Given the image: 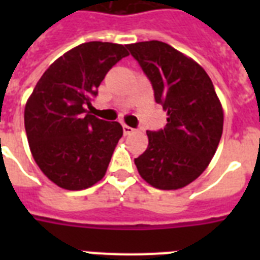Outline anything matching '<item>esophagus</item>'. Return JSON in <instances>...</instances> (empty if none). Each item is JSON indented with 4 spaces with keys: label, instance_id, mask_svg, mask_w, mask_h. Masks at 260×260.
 Returning a JSON list of instances; mask_svg holds the SVG:
<instances>
[{
    "label": "esophagus",
    "instance_id": "esophagus-1",
    "mask_svg": "<svg viewBox=\"0 0 260 260\" xmlns=\"http://www.w3.org/2000/svg\"><path fill=\"white\" fill-rule=\"evenodd\" d=\"M122 131H124V135H131L134 134V128L129 125H122Z\"/></svg>",
    "mask_w": 260,
    "mask_h": 260
}]
</instances>
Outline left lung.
<instances>
[{"instance_id": "left-lung-1", "label": "left lung", "mask_w": 260, "mask_h": 260, "mask_svg": "<svg viewBox=\"0 0 260 260\" xmlns=\"http://www.w3.org/2000/svg\"><path fill=\"white\" fill-rule=\"evenodd\" d=\"M167 112L163 129L147 131L148 147L135 159L139 174L162 190L181 189L197 179L222 135L221 104L209 75L198 63L158 40L128 44Z\"/></svg>"}]
</instances>
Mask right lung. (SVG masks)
I'll list each match as a JSON object with an SVG mask.
<instances>
[{
    "label": "right lung",
    "mask_w": 260,
    "mask_h": 260,
    "mask_svg": "<svg viewBox=\"0 0 260 260\" xmlns=\"http://www.w3.org/2000/svg\"><path fill=\"white\" fill-rule=\"evenodd\" d=\"M128 55L121 44L83 43L56 59L30 94L24 112L30 152L59 187L87 189L105 175L122 126L86 108L108 71Z\"/></svg>",
    "instance_id": "obj_1"
}]
</instances>
